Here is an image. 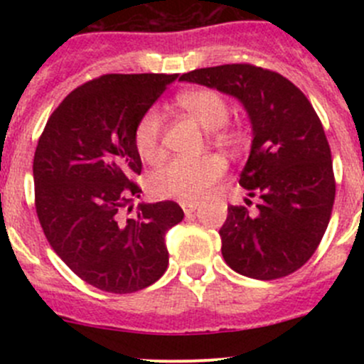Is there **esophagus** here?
Returning a JSON list of instances; mask_svg holds the SVG:
<instances>
[{
	"instance_id": "esophagus-1",
	"label": "esophagus",
	"mask_w": 364,
	"mask_h": 364,
	"mask_svg": "<svg viewBox=\"0 0 364 364\" xmlns=\"http://www.w3.org/2000/svg\"><path fill=\"white\" fill-rule=\"evenodd\" d=\"M181 208H183V211H185V215H192L193 211H196L197 209V205H199V203H197V200H181Z\"/></svg>"
}]
</instances>
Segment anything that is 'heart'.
Listing matches in <instances>:
<instances>
[{"label": "heart", "mask_w": 364, "mask_h": 364, "mask_svg": "<svg viewBox=\"0 0 364 364\" xmlns=\"http://www.w3.org/2000/svg\"><path fill=\"white\" fill-rule=\"evenodd\" d=\"M178 105L196 117L204 128L215 130L223 127L230 116L229 100L220 91L211 87L186 91L179 95ZM161 134L164 123L156 109H148L141 117L134 130L135 149L142 160L156 161L161 156ZM220 139H229L230 134L222 130L216 134ZM227 164L218 155H203L197 159H174L161 165L153 172L149 179L151 192L159 197L172 199L197 200L225 176Z\"/></svg>", "instance_id": "b5f03b06"}]
</instances>
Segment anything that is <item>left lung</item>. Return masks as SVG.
Instances as JSON below:
<instances>
[{
	"mask_svg": "<svg viewBox=\"0 0 364 364\" xmlns=\"http://www.w3.org/2000/svg\"><path fill=\"white\" fill-rule=\"evenodd\" d=\"M179 79L232 95L252 121L240 185L259 204L255 215L245 205L227 208L223 259L255 280L289 277L317 250L335 204L331 149L317 112L291 80L250 63L199 68Z\"/></svg>",
	"mask_w": 364,
	"mask_h": 364,
	"instance_id": "obj_1",
	"label": "left lung"
}]
</instances>
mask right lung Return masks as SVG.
<instances>
[{
    "mask_svg": "<svg viewBox=\"0 0 364 364\" xmlns=\"http://www.w3.org/2000/svg\"><path fill=\"white\" fill-rule=\"evenodd\" d=\"M178 73H105L54 109L33 159L35 208L53 250L86 284L130 294L165 273V232L185 216L174 200L139 204L134 130Z\"/></svg>",
    "mask_w": 364,
    "mask_h": 364,
    "instance_id": "obj_1",
    "label": "right lung"
}]
</instances>
